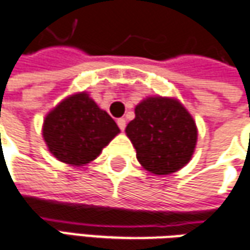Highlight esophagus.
Here are the masks:
<instances>
[{
	"mask_svg": "<svg viewBox=\"0 0 250 250\" xmlns=\"http://www.w3.org/2000/svg\"><path fill=\"white\" fill-rule=\"evenodd\" d=\"M117 125H119V128H120L122 131H125V119H117Z\"/></svg>",
	"mask_w": 250,
	"mask_h": 250,
	"instance_id": "esophagus-1",
	"label": "esophagus"
}]
</instances>
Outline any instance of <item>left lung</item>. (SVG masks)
Here are the masks:
<instances>
[{"instance_id":"obj_1","label":"left lung","mask_w":250,"mask_h":250,"mask_svg":"<svg viewBox=\"0 0 250 250\" xmlns=\"http://www.w3.org/2000/svg\"><path fill=\"white\" fill-rule=\"evenodd\" d=\"M125 134L145 170L156 176L176 173L191 160L198 128L188 110L174 98L149 97L135 106Z\"/></svg>"}]
</instances>
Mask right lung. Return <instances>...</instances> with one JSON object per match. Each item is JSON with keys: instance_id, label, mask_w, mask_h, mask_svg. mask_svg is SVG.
Segmentation results:
<instances>
[{"instance_id": "obj_1", "label": "right lung", "mask_w": 250, "mask_h": 250, "mask_svg": "<svg viewBox=\"0 0 250 250\" xmlns=\"http://www.w3.org/2000/svg\"><path fill=\"white\" fill-rule=\"evenodd\" d=\"M119 133L115 120L87 92L63 99L45 116L42 125V137L49 152L72 166L97 159Z\"/></svg>"}]
</instances>
